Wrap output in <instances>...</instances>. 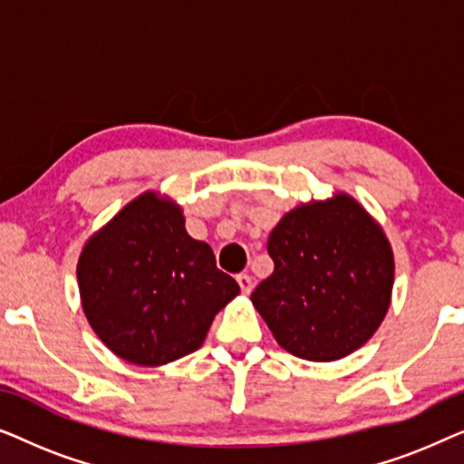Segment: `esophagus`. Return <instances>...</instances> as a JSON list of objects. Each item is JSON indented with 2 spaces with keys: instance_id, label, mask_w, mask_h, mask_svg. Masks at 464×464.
<instances>
[{
  "instance_id": "obj_1",
  "label": "esophagus",
  "mask_w": 464,
  "mask_h": 464,
  "mask_svg": "<svg viewBox=\"0 0 464 464\" xmlns=\"http://www.w3.org/2000/svg\"><path fill=\"white\" fill-rule=\"evenodd\" d=\"M237 281H238V285H240V291H243L245 295H249L251 289H253V278H251V275H238Z\"/></svg>"
}]
</instances>
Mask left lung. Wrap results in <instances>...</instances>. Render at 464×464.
Returning <instances> with one entry per match:
<instances>
[{
	"label": "left lung",
	"instance_id": "1",
	"mask_svg": "<svg viewBox=\"0 0 464 464\" xmlns=\"http://www.w3.org/2000/svg\"><path fill=\"white\" fill-rule=\"evenodd\" d=\"M275 272L251 294L285 351L335 361L365 344L391 306L395 257L382 226L351 194L302 202L268 238Z\"/></svg>",
	"mask_w": 464,
	"mask_h": 464
}]
</instances>
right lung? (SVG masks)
<instances>
[{"mask_svg": "<svg viewBox=\"0 0 464 464\" xmlns=\"http://www.w3.org/2000/svg\"><path fill=\"white\" fill-rule=\"evenodd\" d=\"M82 308L101 342L132 365H167L198 351L215 314L240 294L213 249L186 230L181 207L143 192L86 240Z\"/></svg>", "mask_w": 464, "mask_h": 464, "instance_id": "obj_1", "label": "right lung"}]
</instances>
